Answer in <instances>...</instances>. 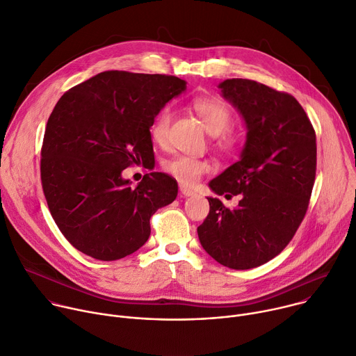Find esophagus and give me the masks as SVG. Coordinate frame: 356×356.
Segmentation results:
<instances>
[{"instance_id":"1","label":"esophagus","mask_w":356,"mask_h":356,"mask_svg":"<svg viewBox=\"0 0 356 356\" xmlns=\"http://www.w3.org/2000/svg\"><path fill=\"white\" fill-rule=\"evenodd\" d=\"M180 195H181V196H184V197H190V196H195L196 193L193 191V190H190L187 186L180 184Z\"/></svg>"}]
</instances>
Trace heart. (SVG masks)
Returning a JSON list of instances; mask_svg holds the SVG:
<instances>
[{"mask_svg": "<svg viewBox=\"0 0 356 356\" xmlns=\"http://www.w3.org/2000/svg\"><path fill=\"white\" fill-rule=\"evenodd\" d=\"M193 108L197 112V115L202 118L209 134L217 136L221 135L229 129L232 124V112L225 106L221 101L217 99H196L193 102ZM173 118V112L170 108H165L161 111L157 118L154 119L152 127H150V136L154 143L163 145L168 138L169 126ZM222 145H229L230 138L224 136L221 139ZM163 169L166 173L177 179L179 181L184 184H195L204 173L210 170V166L207 161L190 157L184 154H176L165 161Z\"/></svg>", "mask_w": 356, "mask_h": 356, "instance_id": "obj_1", "label": "heart"}]
</instances>
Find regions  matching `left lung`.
Wrapping results in <instances>:
<instances>
[{
	"instance_id": "left-lung-1",
	"label": "left lung",
	"mask_w": 356,
	"mask_h": 356,
	"mask_svg": "<svg viewBox=\"0 0 356 356\" xmlns=\"http://www.w3.org/2000/svg\"><path fill=\"white\" fill-rule=\"evenodd\" d=\"M221 96L241 115L245 145L238 161L209 186L218 196H241L234 210L207 197L197 227L200 244L217 263L250 270L293 240L308 209L316 170L314 127L298 101L250 79H225Z\"/></svg>"
}]
</instances>
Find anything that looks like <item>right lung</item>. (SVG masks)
I'll return each instance as SVG.
<instances>
[{
	"label": "right lung",
	"instance_id": "right-lung-1",
	"mask_svg": "<svg viewBox=\"0 0 356 356\" xmlns=\"http://www.w3.org/2000/svg\"><path fill=\"white\" fill-rule=\"evenodd\" d=\"M184 90L177 76L106 71L60 96L45 129L41 180L58 229L81 252L101 261L135 252L150 217L176 199L170 176L152 172L134 187L122 172L150 166L154 118Z\"/></svg>",
	"mask_w": 356,
	"mask_h": 356
}]
</instances>
